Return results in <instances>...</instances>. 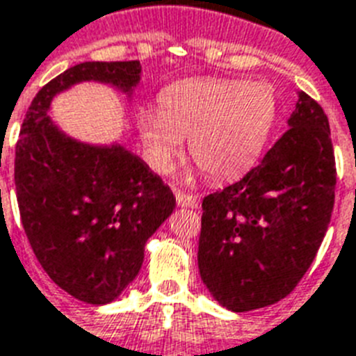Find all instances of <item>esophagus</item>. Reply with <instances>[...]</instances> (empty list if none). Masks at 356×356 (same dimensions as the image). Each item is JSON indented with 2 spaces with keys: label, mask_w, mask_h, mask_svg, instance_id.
<instances>
[{
  "label": "esophagus",
  "mask_w": 356,
  "mask_h": 356,
  "mask_svg": "<svg viewBox=\"0 0 356 356\" xmlns=\"http://www.w3.org/2000/svg\"><path fill=\"white\" fill-rule=\"evenodd\" d=\"M175 199H177V204L181 208H199V199L193 195H188V193L175 190Z\"/></svg>",
  "instance_id": "obj_1"
}]
</instances>
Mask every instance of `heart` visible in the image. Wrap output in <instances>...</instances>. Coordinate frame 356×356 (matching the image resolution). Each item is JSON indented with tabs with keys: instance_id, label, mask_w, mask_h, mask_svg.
<instances>
[{
	"instance_id": "obj_1",
	"label": "heart",
	"mask_w": 356,
	"mask_h": 356,
	"mask_svg": "<svg viewBox=\"0 0 356 356\" xmlns=\"http://www.w3.org/2000/svg\"><path fill=\"white\" fill-rule=\"evenodd\" d=\"M159 112L139 113L137 127L157 172L188 148L213 181L237 177L253 166L273 130L279 103L268 83L192 79L161 95Z\"/></svg>"
}]
</instances>
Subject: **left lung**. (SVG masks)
Wrapping results in <instances>:
<instances>
[{
	"instance_id": "left-lung-1",
	"label": "left lung",
	"mask_w": 356,
	"mask_h": 356,
	"mask_svg": "<svg viewBox=\"0 0 356 356\" xmlns=\"http://www.w3.org/2000/svg\"><path fill=\"white\" fill-rule=\"evenodd\" d=\"M288 132L261 164L202 201L199 273L211 297L243 313L295 289L335 204V155L321 104L297 92Z\"/></svg>"
}]
</instances>
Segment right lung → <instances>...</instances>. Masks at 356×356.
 <instances>
[{
	"label": "right lung",
	"instance_id": "right-lung-1",
	"mask_svg": "<svg viewBox=\"0 0 356 356\" xmlns=\"http://www.w3.org/2000/svg\"><path fill=\"white\" fill-rule=\"evenodd\" d=\"M139 61L79 63L41 88L16 145L21 222L41 268L86 304L113 302L137 277L148 238L175 208L172 190L119 145L79 141L54 122V97L101 83L132 101Z\"/></svg>",
	"mask_w": 356,
	"mask_h": 356
}]
</instances>
